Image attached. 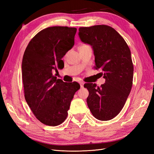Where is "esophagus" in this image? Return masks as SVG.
Instances as JSON below:
<instances>
[{"instance_id": "esophagus-1", "label": "esophagus", "mask_w": 154, "mask_h": 154, "mask_svg": "<svg viewBox=\"0 0 154 154\" xmlns=\"http://www.w3.org/2000/svg\"><path fill=\"white\" fill-rule=\"evenodd\" d=\"M80 87H81V88H83V85H84V82H80Z\"/></svg>"}]
</instances>
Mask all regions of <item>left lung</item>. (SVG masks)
<instances>
[{
  "mask_svg": "<svg viewBox=\"0 0 154 154\" xmlns=\"http://www.w3.org/2000/svg\"><path fill=\"white\" fill-rule=\"evenodd\" d=\"M78 35L84 44L92 46L95 69L105 79L101 87L85 83L89 94L87 105L94 117L100 121L115 118L124 106L131 91L134 66L128 45L114 28L97 25L79 28Z\"/></svg>",
  "mask_w": 154,
  "mask_h": 154,
  "instance_id": "left-lung-1",
  "label": "left lung"
}]
</instances>
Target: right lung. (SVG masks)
I'll list each match as a JSON object with an SVG mask.
<instances>
[{
	"label": "right lung",
	"instance_id": "add662e5",
	"mask_svg": "<svg viewBox=\"0 0 154 154\" xmlns=\"http://www.w3.org/2000/svg\"><path fill=\"white\" fill-rule=\"evenodd\" d=\"M75 27L54 26L38 32L29 42L22 62L24 96L32 113L49 126L62 123L80 86L54 75L64 64L62 58L74 44Z\"/></svg>",
	"mask_w": 154,
	"mask_h": 154
}]
</instances>
